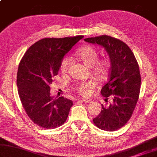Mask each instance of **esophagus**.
<instances>
[{"label": "esophagus", "instance_id": "34e87169", "mask_svg": "<svg viewBox=\"0 0 157 157\" xmlns=\"http://www.w3.org/2000/svg\"><path fill=\"white\" fill-rule=\"evenodd\" d=\"M82 101H84V102H85V103H87V104H89V103L91 102V101L89 100H87V99H85V98L82 99Z\"/></svg>", "mask_w": 157, "mask_h": 157}]
</instances>
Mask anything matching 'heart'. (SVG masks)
Returning <instances> with one entry per match:
<instances>
[{
  "mask_svg": "<svg viewBox=\"0 0 157 157\" xmlns=\"http://www.w3.org/2000/svg\"><path fill=\"white\" fill-rule=\"evenodd\" d=\"M77 56L79 59L88 67H92L97 75L100 78L107 76L109 72V64L106 59L98 60L99 53L98 50L92 46H86L79 49L76 52ZM71 63V58L69 56H65L62 59L60 64V71L63 74L67 73ZM95 86V83L92 80L83 81L78 82L72 87L75 92L83 96H87L90 93L91 90Z\"/></svg>",
  "mask_w": 157,
  "mask_h": 157,
  "instance_id": "obj_1",
  "label": "heart"
}]
</instances>
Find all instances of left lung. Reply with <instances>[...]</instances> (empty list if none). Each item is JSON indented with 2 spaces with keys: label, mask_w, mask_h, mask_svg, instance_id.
<instances>
[{
  "label": "left lung",
  "mask_w": 157,
  "mask_h": 157,
  "mask_svg": "<svg viewBox=\"0 0 157 157\" xmlns=\"http://www.w3.org/2000/svg\"><path fill=\"white\" fill-rule=\"evenodd\" d=\"M84 40L101 45L109 56L110 67L107 82L101 94L112 98L107 107L101 105L93 122L100 129L112 132L126 124L133 114L140 96L141 75L134 55L127 44L109 35L85 38Z\"/></svg>",
  "instance_id": "obj_1"
}]
</instances>
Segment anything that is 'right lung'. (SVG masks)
I'll list each match as a JSON object with an SVG mask.
<instances>
[{
	"label": "right lung",
	"mask_w": 157,
	"mask_h": 157,
	"mask_svg": "<svg viewBox=\"0 0 157 157\" xmlns=\"http://www.w3.org/2000/svg\"><path fill=\"white\" fill-rule=\"evenodd\" d=\"M43 38L30 46L20 62L17 91L27 115L44 129L60 127L67 120L72 101L50 95V85L58 74L63 57L83 38Z\"/></svg>",
	"instance_id": "right-lung-1"
}]
</instances>
